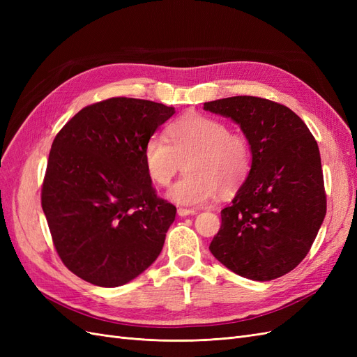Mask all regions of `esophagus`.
Returning <instances> with one entry per match:
<instances>
[{"instance_id": "esophagus-1", "label": "esophagus", "mask_w": 357, "mask_h": 357, "mask_svg": "<svg viewBox=\"0 0 357 357\" xmlns=\"http://www.w3.org/2000/svg\"><path fill=\"white\" fill-rule=\"evenodd\" d=\"M177 213H178V215H180V218H186V215H192V214H197L198 211H197L195 208H183V207H180V208L177 210Z\"/></svg>"}]
</instances>
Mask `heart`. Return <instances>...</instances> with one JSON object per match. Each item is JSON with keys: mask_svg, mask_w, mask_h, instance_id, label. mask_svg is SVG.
<instances>
[{"mask_svg": "<svg viewBox=\"0 0 357 357\" xmlns=\"http://www.w3.org/2000/svg\"><path fill=\"white\" fill-rule=\"evenodd\" d=\"M167 135L149 137L143 150L149 178L168 188L186 162L188 174L168 192L181 205H199L218 195L238 189L250 174L253 150L248 137L232 131L222 119L193 113L167 128Z\"/></svg>", "mask_w": 357, "mask_h": 357, "instance_id": "obj_1", "label": "heart"}]
</instances>
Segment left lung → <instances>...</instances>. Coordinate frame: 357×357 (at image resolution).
<instances>
[{"mask_svg": "<svg viewBox=\"0 0 357 357\" xmlns=\"http://www.w3.org/2000/svg\"><path fill=\"white\" fill-rule=\"evenodd\" d=\"M204 109L238 123L253 150L250 174L220 211L210 252L241 277H282L307 256L326 214L317 142L289 107L259 96H231Z\"/></svg>", "mask_w": 357, "mask_h": 357, "instance_id": "1", "label": "left lung"}]
</instances>
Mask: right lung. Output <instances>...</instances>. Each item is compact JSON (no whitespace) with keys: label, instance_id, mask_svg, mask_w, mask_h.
I'll return each mask as SVG.
<instances>
[{"label":"right lung","instance_id":"add662e5","mask_svg":"<svg viewBox=\"0 0 357 357\" xmlns=\"http://www.w3.org/2000/svg\"><path fill=\"white\" fill-rule=\"evenodd\" d=\"M174 113L117 96L84 107L53 139L41 207L62 264L84 282L122 286L164 247L177 208L156 195L143 150Z\"/></svg>","mask_w":357,"mask_h":357}]
</instances>
